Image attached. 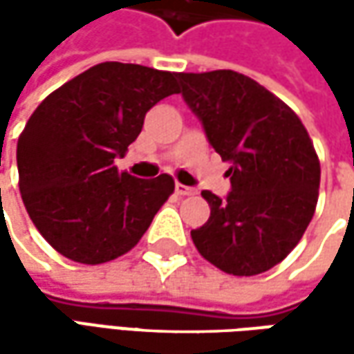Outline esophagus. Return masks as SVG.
I'll return each mask as SVG.
<instances>
[{"label": "esophagus", "mask_w": 354, "mask_h": 354, "mask_svg": "<svg viewBox=\"0 0 354 354\" xmlns=\"http://www.w3.org/2000/svg\"><path fill=\"white\" fill-rule=\"evenodd\" d=\"M175 193H177L179 197H189V195H195V193H197V189L187 187V185L183 183H175Z\"/></svg>", "instance_id": "34e87169"}]
</instances>
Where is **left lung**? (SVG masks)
<instances>
[{
  "label": "left lung",
  "instance_id": "left-lung-1",
  "mask_svg": "<svg viewBox=\"0 0 354 354\" xmlns=\"http://www.w3.org/2000/svg\"><path fill=\"white\" fill-rule=\"evenodd\" d=\"M181 94L214 151L230 163L226 198L191 238L205 260L232 276H256L297 246L313 218L321 167L306 126L286 102L234 71L179 73Z\"/></svg>",
  "mask_w": 354,
  "mask_h": 354
}]
</instances>
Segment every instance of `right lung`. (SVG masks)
Returning a JSON list of instances; mask_svg holds the SVG:
<instances>
[{"instance_id": "add662e5", "label": "right lung", "mask_w": 354, "mask_h": 354, "mask_svg": "<svg viewBox=\"0 0 354 354\" xmlns=\"http://www.w3.org/2000/svg\"><path fill=\"white\" fill-rule=\"evenodd\" d=\"M177 73L100 62L50 92L17 142L23 205L64 258L104 264L129 252L175 189L173 177L136 179L118 171L159 100L175 94Z\"/></svg>"}]
</instances>
